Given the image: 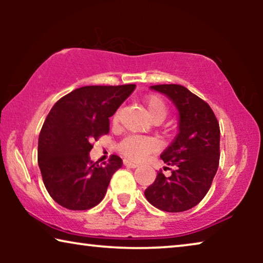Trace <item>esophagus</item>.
Returning <instances> with one entry per match:
<instances>
[{
	"instance_id": "1",
	"label": "esophagus",
	"mask_w": 263,
	"mask_h": 263,
	"mask_svg": "<svg viewBox=\"0 0 263 263\" xmlns=\"http://www.w3.org/2000/svg\"><path fill=\"white\" fill-rule=\"evenodd\" d=\"M123 164H124L127 167H130V168H135V167L139 166V165L136 164V163H132V161H129V160H124Z\"/></svg>"
}]
</instances>
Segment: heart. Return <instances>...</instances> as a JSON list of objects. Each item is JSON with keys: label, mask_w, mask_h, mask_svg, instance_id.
Listing matches in <instances>:
<instances>
[{"label": "heart", "mask_w": 263, "mask_h": 263, "mask_svg": "<svg viewBox=\"0 0 263 263\" xmlns=\"http://www.w3.org/2000/svg\"><path fill=\"white\" fill-rule=\"evenodd\" d=\"M147 112L153 121H163L167 114V107L163 99L158 96H149L146 98ZM118 120V112L114 115V122ZM118 152L128 159L140 161L157 149V142L153 139L132 135L124 138L117 146Z\"/></svg>", "instance_id": "1"}]
</instances>
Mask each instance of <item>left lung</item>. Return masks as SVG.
<instances>
[{"instance_id": "left-lung-1", "label": "left lung", "mask_w": 263, "mask_h": 263, "mask_svg": "<svg viewBox=\"0 0 263 263\" xmlns=\"http://www.w3.org/2000/svg\"><path fill=\"white\" fill-rule=\"evenodd\" d=\"M178 111V134L160 158L174 167L166 177L157 178L145 190L147 201L158 210L171 213L188 211L203 199L217 174L220 129L206 102L181 85H156Z\"/></svg>"}]
</instances>
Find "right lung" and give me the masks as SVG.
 Returning a JSON list of instances; mask_svg holds the SVG:
<instances>
[{
	"label": "right lung",
	"mask_w": 263,
	"mask_h": 263,
	"mask_svg": "<svg viewBox=\"0 0 263 263\" xmlns=\"http://www.w3.org/2000/svg\"><path fill=\"white\" fill-rule=\"evenodd\" d=\"M135 85L84 86L68 93L50 110L38 140L43 182L57 203L71 211L95 207L123 161L111 156L99 165L89 158L91 140L109 133V117Z\"/></svg>",
	"instance_id": "obj_1"
}]
</instances>
